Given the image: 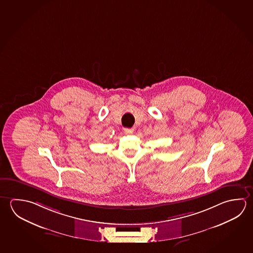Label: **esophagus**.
Wrapping results in <instances>:
<instances>
[{
  "label": "esophagus",
  "instance_id": "34e87169",
  "mask_svg": "<svg viewBox=\"0 0 253 253\" xmlns=\"http://www.w3.org/2000/svg\"><path fill=\"white\" fill-rule=\"evenodd\" d=\"M134 129L133 128H125V134H132Z\"/></svg>",
  "mask_w": 253,
  "mask_h": 253
}]
</instances>
